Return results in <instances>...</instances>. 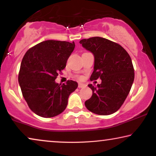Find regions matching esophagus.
I'll use <instances>...</instances> for the list:
<instances>
[{
  "instance_id": "obj_1",
  "label": "esophagus",
  "mask_w": 156,
  "mask_h": 156,
  "mask_svg": "<svg viewBox=\"0 0 156 156\" xmlns=\"http://www.w3.org/2000/svg\"><path fill=\"white\" fill-rule=\"evenodd\" d=\"M86 87V85L84 84H83V83H79L78 84L79 88H82V87Z\"/></svg>"
}]
</instances>
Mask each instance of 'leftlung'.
I'll return each instance as SVG.
<instances>
[{"label": "left lung", "instance_id": "obj_1", "mask_svg": "<svg viewBox=\"0 0 156 156\" xmlns=\"http://www.w3.org/2000/svg\"><path fill=\"white\" fill-rule=\"evenodd\" d=\"M80 43L94 55L90 80H102L96 87L88 85L92 95L84 103L86 108L97 115L113 114L124 103L134 81L130 56L120 45L105 38L96 36L82 39Z\"/></svg>", "mask_w": 156, "mask_h": 156}]
</instances>
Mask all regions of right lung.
Returning <instances> with one entry per match:
<instances>
[{
	"instance_id": "obj_1",
	"label": "right lung",
	"mask_w": 156,
	"mask_h": 156,
	"mask_svg": "<svg viewBox=\"0 0 156 156\" xmlns=\"http://www.w3.org/2000/svg\"><path fill=\"white\" fill-rule=\"evenodd\" d=\"M73 41L47 40L26 51L22 59L19 83L29 108L42 118H53L65 110L70 94L77 88L76 82L66 84L55 82L58 72L66 67L74 51Z\"/></svg>"
}]
</instances>
